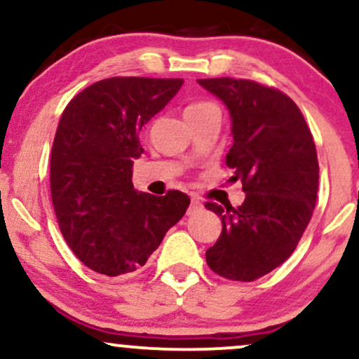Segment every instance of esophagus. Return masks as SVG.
I'll return each instance as SVG.
<instances>
[{"mask_svg": "<svg viewBox=\"0 0 359 359\" xmlns=\"http://www.w3.org/2000/svg\"><path fill=\"white\" fill-rule=\"evenodd\" d=\"M199 209H203L201 201L197 199V197H191V208H189V212H196V211H199Z\"/></svg>", "mask_w": 359, "mask_h": 359, "instance_id": "1", "label": "esophagus"}]
</instances>
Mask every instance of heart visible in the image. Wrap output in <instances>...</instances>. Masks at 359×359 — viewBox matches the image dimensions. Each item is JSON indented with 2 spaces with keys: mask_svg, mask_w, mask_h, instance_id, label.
<instances>
[{
  "mask_svg": "<svg viewBox=\"0 0 359 359\" xmlns=\"http://www.w3.org/2000/svg\"><path fill=\"white\" fill-rule=\"evenodd\" d=\"M211 108H216V106L211 104V102H194V104H191L187 109H185V114L201 113V111L211 109Z\"/></svg>",
  "mask_w": 359,
  "mask_h": 359,
  "instance_id": "b5f03b06",
  "label": "heart"
}]
</instances>
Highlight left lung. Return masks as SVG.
<instances>
[{
  "label": "left lung",
  "instance_id": "1",
  "mask_svg": "<svg viewBox=\"0 0 359 359\" xmlns=\"http://www.w3.org/2000/svg\"><path fill=\"white\" fill-rule=\"evenodd\" d=\"M197 82L229 111L226 165L246 194L240 208L205 204L222 222L205 262L221 277L251 282L294 253L311 221L319 185L314 140L297 104L277 89L233 77Z\"/></svg>",
  "mask_w": 359,
  "mask_h": 359
}]
</instances>
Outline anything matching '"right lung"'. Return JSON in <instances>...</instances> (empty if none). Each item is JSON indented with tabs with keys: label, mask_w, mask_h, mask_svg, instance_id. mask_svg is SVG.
<instances>
[{
	"label": "right lung",
	"mask_w": 359,
	"mask_h": 359,
	"mask_svg": "<svg viewBox=\"0 0 359 359\" xmlns=\"http://www.w3.org/2000/svg\"><path fill=\"white\" fill-rule=\"evenodd\" d=\"M182 84L111 77L86 88L62 113L50 156L52 204L67 245L97 273L142 269L191 204L180 191L156 197L131 182L143 154L140 131Z\"/></svg>",
	"instance_id": "1"
}]
</instances>
